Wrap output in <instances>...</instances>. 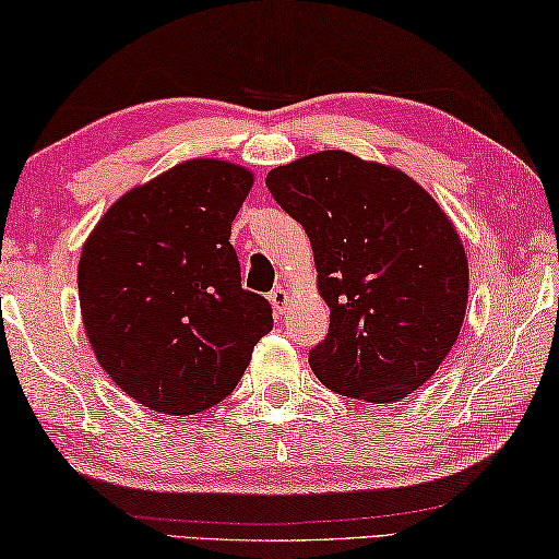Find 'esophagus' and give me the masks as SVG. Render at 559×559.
I'll list each match as a JSON object with an SVG mask.
<instances>
[{
	"label": "esophagus",
	"mask_w": 559,
	"mask_h": 559,
	"mask_svg": "<svg viewBox=\"0 0 559 559\" xmlns=\"http://www.w3.org/2000/svg\"><path fill=\"white\" fill-rule=\"evenodd\" d=\"M267 299L272 301V307H274V312H285L287 309V305H289V292L285 289V287H274L270 295H267Z\"/></svg>",
	"instance_id": "esophagus-1"
}]
</instances>
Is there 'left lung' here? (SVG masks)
I'll return each mask as SVG.
<instances>
[{
  "mask_svg": "<svg viewBox=\"0 0 559 559\" xmlns=\"http://www.w3.org/2000/svg\"><path fill=\"white\" fill-rule=\"evenodd\" d=\"M267 188L305 227L329 305L314 377L366 404L424 386L468 307V258L445 210L404 170L346 151L272 168Z\"/></svg>",
  "mask_w": 559,
  "mask_h": 559,
  "instance_id": "8db88e82",
  "label": "left lung"
}]
</instances>
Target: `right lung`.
<instances>
[{
  "label": "right lung",
  "mask_w": 559,
  "mask_h": 559,
  "mask_svg": "<svg viewBox=\"0 0 559 559\" xmlns=\"http://www.w3.org/2000/svg\"><path fill=\"white\" fill-rule=\"evenodd\" d=\"M252 170L190 158L123 193L81 247L79 301L96 361L145 408L193 416L230 393L272 329L230 245Z\"/></svg>",
  "instance_id": "add662e5"
}]
</instances>
